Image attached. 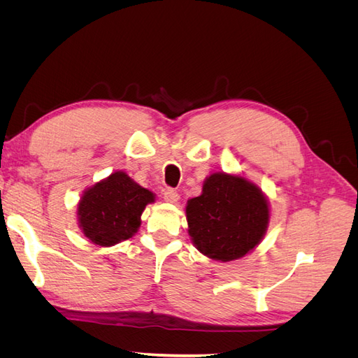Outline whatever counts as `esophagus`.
<instances>
[{
	"label": "esophagus",
	"instance_id": "esophagus-1",
	"mask_svg": "<svg viewBox=\"0 0 358 358\" xmlns=\"http://www.w3.org/2000/svg\"><path fill=\"white\" fill-rule=\"evenodd\" d=\"M164 200L167 201V203H178L179 201V194L175 191V189H171V188H167V189H164Z\"/></svg>",
	"mask_w": 358,
	"mask_h": 358
}]
</instances>
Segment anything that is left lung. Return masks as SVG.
<instances>
[{
	"instance_id": "left-lung-1",
	"label": "left lung",
	"mask_w": 358,
	"mask_h": 358,
	"mask_svg": "<svg viewBox=\"0 0 358 358\" xmlns=\"http://www.w3.org/2000/svg\"><path fill=\"white\" fill-rule=\"evenodd\" d=\"M192 245L215 262L241 259L262 243L270 222L263 189L239 173L215 171L185 206Z\"/></svg>"
}]
</instances>
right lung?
Returning <instances> with one entry per match:
<instances>
[{"mask_svg": "<svg viewBox=\"0 0 358 358\" xmlns=\"http://www.w3.org/2000/svg\"><path fill=\"white\" fill-rule=\"evenodd\" d=\"M155 199V192L138 185L125 171H113L82 192L76 209L78 225L94 245L115 246L138 231L143 210Z\"/></svg>", "mask_w": 358, "mask_h": 358, "instance_id": "obj_1", "label": "right lung"}]
</instances>
